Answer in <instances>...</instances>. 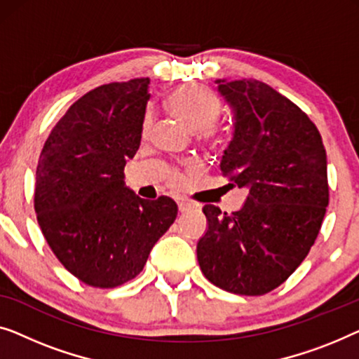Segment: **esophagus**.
I'll return each mask as SVG.
<instances>
[{
  "mask_svg": "<svg viewBox=\"0 0 359 359\" xmlns=\"http://www.w3.org/2000/svg\"><path fill=\"white\" fill-rule=\"evenodd\" d=\"M194 208H195V205L191 203V201L184 200V198L179 200V211H182V213H185V211H190Z\"/></svg>",
  "mask_w": 359,
  "mask_h": 359,
  "instance_id": "esophagus-1",
  "label": "esophagus"
}]
</instances>
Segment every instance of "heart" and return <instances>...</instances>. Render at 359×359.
Returning a JSON list of instances; mask_svg holds the SVG:
<instances>
[{
    "label": "heart",
    "instance_id": "1",
    "mask_svg": "<svg viewBox=\"0 0 359 359\" xmlns=\"http://www.w3.org/2000/svg\"><path fill=\"white\" fill-rule=\"evenodd\" d=\"M165 107L175 118L185 123L190 130H195L200 140L216 141L223 135L218 118L221 102L215 90L206 88L203 84L187 83L174 88L165 97ZM153 115L148 110L143 118V131L149 130ZM169 180L172 184H179L180 175L175 170H170Z\"/></svg>",
    "mask_w": 359,
    "mask_h": 359
}]
</instances>
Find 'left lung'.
Here are the masks:
<instances>
[{
	"mask_svg": "<svg viewBox=\"0 0 359 359\" xmlns=\"http://www.w3.org/2000/svg\"><path fill=\"white\" fill-rule=\"evenodd\" d=\"M216 84L236 118L221 172L249 196L234 213L203 206L208 229L196 259L215 286L262 296L290 278L314 245L329 205L327 154L311 118L269 84Z\"/></svg>",
	"mask_w": 359,
	"mask_h": 359,
	"instance_id": "1",
	"label": "left lung"
}]
</instances>
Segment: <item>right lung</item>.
<instances>
[{"label":"right lung","mask_w":359,"mask_h":359,"mask_svg":"<svg viewBox=\"0 0 359 359\" xmlns=\"http://www.w3.org/2000/svg\"><path fill=\"white\" fill-rule=\"evenodd\" d=\"M149 79L99 86L50 131L35 172L34 208L55 257L79 281L133 280L177 216L169 196L143 200L123 169L140 148Z\"/></svg>","instance_id":"obj_1"}]
</instances>
